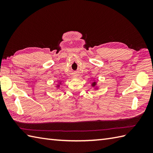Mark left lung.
Segmentation results:
<instances>
[{
    "instance_id": "8db88e82",
    "label": "left lung",
    "mask_w": 153,
    "mask_h": 153,
    "mask_svg": "<svg viewBox=\"0 0 153 153\" xmlns=\"http://www.w3.org/2000/svg\"><path fill=\"white\" fill-rule=\"evenodd\" d=\"M91 86H93V87H95V89H98V87H97V82H93V83H92V84H91Z\"/></svg>"
}]
</instances>
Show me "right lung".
<instances>
[{
    "instance_id": "1",
    "label": "right lung",
    "mask_w": 153,
    "mask_h": 153,
    "mask_svg": "<svg viewBox=\"0 0 153 153\" xmlns=\"http://www.w3.org/2000/svg\"><path fill=\"white\" fill-rule=\"evenodd\" d=\"M61 84H62V82H59V84H58V85H56V87H58H58H60V86Z\"/></svg>"
}]
</instances>
